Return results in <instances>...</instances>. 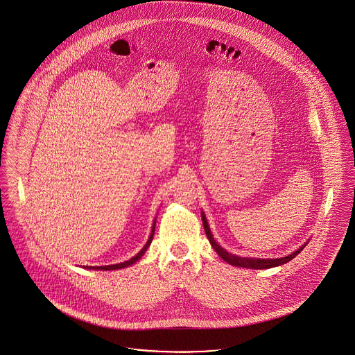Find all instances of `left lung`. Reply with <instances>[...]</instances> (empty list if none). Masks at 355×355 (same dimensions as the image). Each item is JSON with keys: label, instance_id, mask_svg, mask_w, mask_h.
I'll return each instance as SVG.
<instances>
[{"label": "left lung", "instance_id": "1", "mask_svg": "<svg viewBox=\"0 0 355 355\" xmlns=\"http://www.w3.org/2000/svg\"><path fill=\"white\" fill-rule=\"evenodd\" d=\"M202 223L203 227H205V232H206V236L209 238V242L211 243L213 249L218 253L220 258L223 261H226L227 263L236 266V268H248V269H269V268H275V266H281L284 263H286L288 261H291L294 257H297L298 254L301 253L304 250L306 243H304L302 248H300L298 250H295L294 253L284 257V258H272V259H262V258H243V257H238V255H233V254L227 253L226 250H223L220 248V245L216 242V239L211 236V232L209 229V225H207V220L205 218L202 213Z\"/></svg>", "mask_w": 355, "mask_h": 355}]
</instances>
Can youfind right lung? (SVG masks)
<instances>
[{"label": "right lung", "mask_w": 355, "mask_h": 355, "mask_svg": "<svg viewBox=\"0 0 355 355\" xmlns=\"http://www.w3.org/2000/svg\"><path fill=\"white\" fill-rule=\"evenodd\" d=\"M154 225H155V222H154ZM154 225H153L152 229V234L149 236V239H148V242H146V245L144 246V249L139 252V253L137 254L135 257H133L132 259H129V261H126V262H122V263H117V265H107V266H90L89 269H94V270H116V269H122V268H126V266H130V265H133L144 254L145 252L148 250V248H149V245L152 243L153 236H154Z\"/></svg>", "instance_id": "add662e5"}]
</instances>
